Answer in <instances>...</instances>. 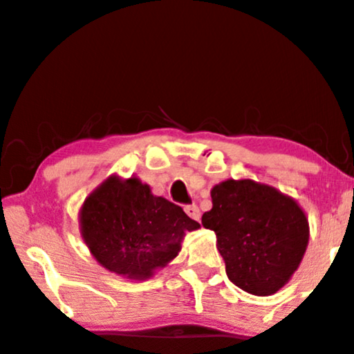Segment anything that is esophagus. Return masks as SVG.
<instances>
[{"mask_svg":"<svg viewBox=\"0 0 354 354\" xmlns=\"http://www.w3.org/2000/svg\"><path fill=\"white\" fill-rule=\"evenodd\" d=\"M185 212L189 216L191 219H194V221L201 219V211H199V207L196 206V204H188V206H185Z\"/></svg>","mask_w":354,"mask_h":354,"instance_id":"34e87169","label":"esophagus"}]
</instances>
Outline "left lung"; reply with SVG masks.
Masks as SVG:
<instances>
[{
	"label": "left lung",
	"instance_id": "obj_1",
	"mask_svg": "<svg viewBox=\"0 0 354 354\" xmlns=\"http://www.w3.org/2000/svg\"><path fill=\"white\" fill-rule=\"evenodd\" d=\"M212 209L201 223L216 232L225 274L252 295H272L299 269L308 245V221L290 196L252 180H227L211 189Z\"/></svg>",
	"mask_w": 354,
	"mask_h": 354
}]
</instances>
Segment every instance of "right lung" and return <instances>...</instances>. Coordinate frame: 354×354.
<instances>
[{"label":"right lung","mask_w":354,"mask_h":354,"mask_svg":"<svg viewBox=\"0 0 354 354\" xmlns=\"http://www.w3.org/2000/svg\"><path fill=\"white\" fill-rule=\"evenodd\" d=\"M80 234L102 267L127 279H150L199 229L176 204L151 194L138 178L110 176L80 207Z\"/></svg>","instance_id":"add662e5"}]
</instances>
